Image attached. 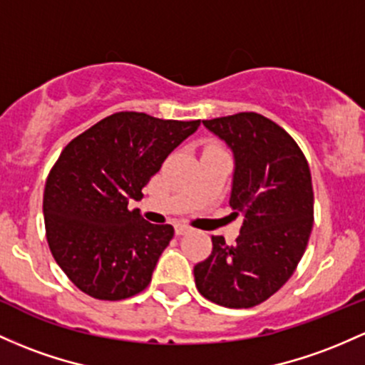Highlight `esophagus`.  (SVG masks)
<instances>
[{"instance_id": "esophagus-1", "label": "esophagus", "mask_w": 365, "mask_h": 365, "mask_svg": "<svg viewBox=\"0 0 365 365\" xmlns=\"http://www.w3.org/2000/svg\"><path fill=\"white\" fill-rule=\"evenodd\" d=\"M187 232H190V227L185 223H176L175 225V234L176 235H185Z\"/></svg>"}]
</instances>
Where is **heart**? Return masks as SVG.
<instances>
[{"label": "heart", "instance_id": "1", "mask_svg": "<svg viewBox=\"0 0 365 365\" xmlns=\"http://www.w3.org/2000/svg\"><path fill=\"white\" fill-rule=\"evenodd\" d=\"M211 149H215V147H210V149H207V150H211Z\"/></svg>", "mask_w": 365, "mask_h": 365}]
</instances>
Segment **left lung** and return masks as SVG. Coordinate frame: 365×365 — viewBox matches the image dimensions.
<instances>
[{"label": "left lung", "mask_w": 365, "mask_h": 365, "mask_svg": "<svg viewBox=\"0 0 365 365\" xmlns=\"http://www.w3.org/2000/svg\"><path fill=\"white\" fill-rule=\"evenodd\" d=\"M234 154L230 206L242 215L234 246L213 235V251L194 267L199 293L216 305L250 308L293 275L314 227V190L298 143L256 112L202 121Z\"/></svg>", "instance_id": "8db88e82"}]
</instances>
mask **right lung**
Masks as SVG:
<instances>
[{
	"label": "right lung",
	"mask_w": 365,
	"mask_h": 365,
	"mask_svg": "<svg viewBox=\"0 0 365 365\" xmlns=\"http://www.w3.org/2000/svg\"><path fill=\"white\" fill-rule=\"evenodd\" d=\"M201 121L115 112L76 137L48 175L46 239L63 274L91 298H130L149 286L173 227L145 222L128 202Z\"/></svg>",
	"instance_id": "right-lung-1"
}]
</instances>
